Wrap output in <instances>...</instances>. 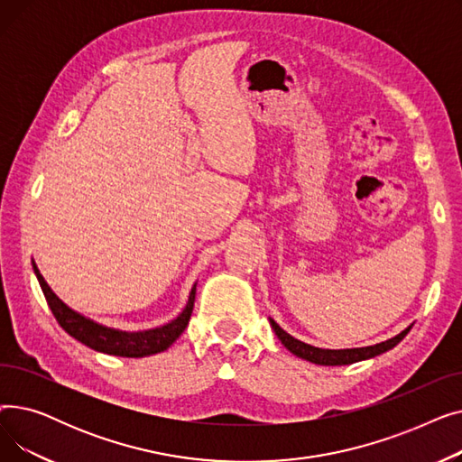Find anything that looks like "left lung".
Wrapping results in <instances>:
<instances>
[{"instance_id":"left-lung-1","label":"left lung","mask_w":462,"mask_h":462,"mask_svg":"<svg viewBox=\"0 0 462 462\" xmlns=\"http://www.w3.org/2000/svg\"><path fill=\"white\" fill-rule=\"evenodd\" d=\"M273 331L277 333V337L281 338V343L301 359H307L310 363H319V365H348V363H356L361 359H369L374 357L385 350H392L395 345H399L404 335L410 331V328H406L402 333H399L397 337L390 338V341L374 345V346H365V348H348V350H324V348H317L305 345L298 338H294L292 335H288L282 328H279L277 322L270 320Z\"/></svg>"}]
</instances>
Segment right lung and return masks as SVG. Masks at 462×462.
<instances>
[{
    "instance_id": "1",
    "label": "right lung",
    "mask_w": 462,
    "mask_h": 462,
    "mask_svg": "<svg viewBox=\"0 0 462 462\" xmlns=\"http://www.w3.org/2000/svg\"><path fill=\"white\" fill-rule=\"evenodd\" d=\"M33 272L37 275V281L42 288L44 300H46L48 307H51L54 319L70 337H75L77 341H80L82 345H86L97 352L110 354V356H121V357H143V356H152V354H159V352L166 350L187 328L189 319L192 314V307H194V292H197V286H192L187 307L183 309V312L176 320H172L162 328L150 329V331L127 333V331H117V329H110V328L95 324L93 320H88L82 317V314L69 309L52 292L51 286L46 284V281L42 279V275L37 270L35 262H33Z\"/></svg>"
}]
</instances>
